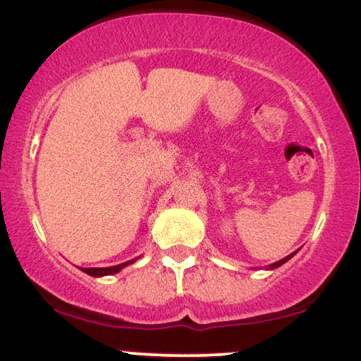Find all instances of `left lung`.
I'll return each mask as SVG.
<instances>
[{
    "label": "left lung",
    "instance_id": "obj_1",
    "mask_svg": "<svg viewBox=\"0 0 361 361\" xmlns=\"http://www.w3.org/2000/svg\"><path fill=\"white\" fill-rule=\"evenodd\" d=\"M294 255H296V251H294V253H290V255H289V257H286V258L279 259V262H275V263H272V265H269V269H270V270H274V269H277V267L284 265V263H286V262H288V259H289V258H293V257H294Z\"/></svg>",
    "mask_w": 361,
    "mask_h": 361
}]
</instances>
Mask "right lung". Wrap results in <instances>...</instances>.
Segmentation results:
<instances>
[{"label":"right lung","instance_id":"add662e5","mask_svg":"<svg viewBox=\"0 0 361 361\" xmlns=\"http://www.w3.org/2000/svg\"><path fill=\"white\" fill-rule=\"evenodd\" d=\"M135 259H129V262L126 263H120V265H114V267H104V269H80L82 272H86L87 275H91V277H104V275H114V274H118L120 270L126 269L127 265H130V263H134Z\"/></svg>","mask_w":361,"mask_h":361}]
</instances>
